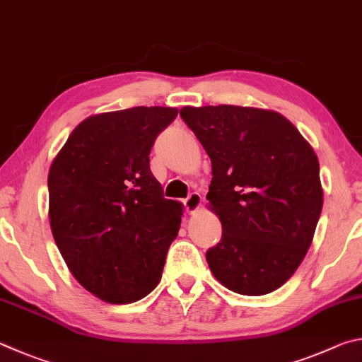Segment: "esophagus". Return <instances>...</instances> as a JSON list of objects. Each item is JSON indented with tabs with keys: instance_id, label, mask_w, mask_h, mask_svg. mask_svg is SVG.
<instances>
[{
	"instance_id": "1",
	"label": "esophagus",
	"mask_w": 362,
	"mask_h": 362,
	"mask_svg": "<svg viewBox=\"0 0 362 362\" xmlns=\"http://www.w3.org/2000/svg\"><path fill=\"white\" fill-rule=\"evenodd\" d=\"M185 208L189 214L197 213L202 208V197L199 192H192L189 197L185 200Z\"/></svg>"
}]
</instances>
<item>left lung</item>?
<instances>
[{
	"instance_id": "left-lung-1",
	"label": "left lung",
	"mask_w": 362,
	"mask_h": 362,
	"mask_svg": "<svg viewBox=\"0 0 362 362\" xmlns=\"http://www.w3.org/2000/svg\"><path fill=\"white\" fill-rule=\"evenodd\" d=\"M180 116L211 160L208 208L223 226L206 251L216 280L243 296L283 286L302 264L322 210L320 162L283 114L185 106Z\"/></svg>"
}]
</instances>
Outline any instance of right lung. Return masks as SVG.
<instances>
[{
    "label": "right lung",
    "instance_id": "obj_1",
    "mask_svg": "<svg viewBox=\"0 0 362 362\" xmlns=\"http://www.w3.org/2000/svg\"><path fill=\"white\" fill-rule=\"evenodd\" d=\"M176 107L136 106L88 116L50 163L49 221L69 272L107 303H132L162 278L182 205L151 173L156 136Z\"/></svg>",
    "mask_w": 362,
    "mask_h": 362
}]
</instances>
